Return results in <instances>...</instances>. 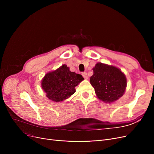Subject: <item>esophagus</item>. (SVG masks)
Listing matches in <instances>:
<instances>
[{
  "mask_svg": "<svg viewBox=\"0 0 154 154\" xmlns=\"http://www.w3.org/2000/svg\"><path fill=\"white\" fill-rule=\"evenodd\" d=\"M82 75L83 77H84L85 79H88L87 74V73H86V72H84V73H82Z\"/></svg>",
  "mask_w": 154,
  "mask_h": 154,
  "instance_id": "obj_1",
  "label": "esophagus"
}]
</instances>
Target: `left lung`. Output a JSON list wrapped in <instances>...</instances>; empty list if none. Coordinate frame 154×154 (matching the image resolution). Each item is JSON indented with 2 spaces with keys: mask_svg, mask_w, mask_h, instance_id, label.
<instances>
[{
  "mask_svg": "<svg viewBox=\"0 0 154 154\" xmlns=\"http://www.w3.org/2000/svg\"><path fill=\"white\" fill-rule=\"evenodd\" d=\"M93 70L94 74L91 77L90 82L100 100L111 103L123 95L127 86V79L120 69L97 63Z\"/></svg>",
  "mask_w": 154,
  "mask_h": 154,
  "instance_id": "obj_1",
  "label": "left lung"
}]
</instances>
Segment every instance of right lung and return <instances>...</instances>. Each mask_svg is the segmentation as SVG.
<instances>
[{"mask_svg": "<svg viewBox=\"0 0 154 154\" xmlns=\"http://www.w3.org/2000/svg\"><path fill=\"white\" fill-rule=\"evenodd\" d=\"M83 80L81 75L70 72L64 64L56 70L47 73L42 81V87L48 99L59 102L74 94L75 87Z\"/></svg>", "mask_w": 154, "mask_h": 154, "instance_id": "1", "label": "right lung"}]
</instances>
